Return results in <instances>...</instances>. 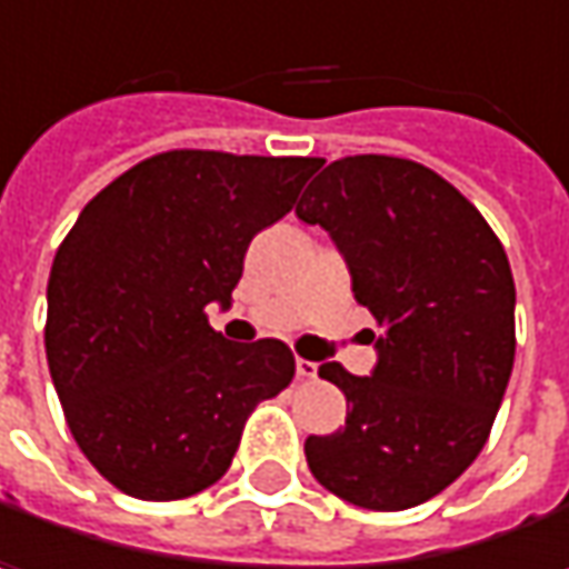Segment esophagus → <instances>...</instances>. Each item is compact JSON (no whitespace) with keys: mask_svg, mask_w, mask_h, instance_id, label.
<instances>
[{"mask_svg":"<svg viewBox=\"0 0 569 569\" xmlns=\"http://www.w3.org/2000/svg\"><path fill=\"white\" fill-rule=\"evenodd\" d=\"M316 372H319V366H316V362H309V359H296V376H299V379H316Z\"/></svg>","mask_w":569,"mask_h":569,"instance_id":"34e87169","label":"esophagus"}]
</instances>
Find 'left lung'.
I'll return each instance as SVG.
<instances>
[{"instance_id":"obj_1","label":"left lung","mask_w":569,"mask_h":569,"mask_svg":"<svg viewBox=\"0 0 569 569\" xmlns=\"http://www.w3.org/2000/svg\"><path fill=\"white\" fill-rule=\"evenodd\" d=\"M339 247L356 302L386 329L372 376L339 362L346 428L306 438L312 478L369 511L441 495L481 455L513 369V277L478 207L386 154L332 161L296 203Z\"/></svg>"}]
</instances>
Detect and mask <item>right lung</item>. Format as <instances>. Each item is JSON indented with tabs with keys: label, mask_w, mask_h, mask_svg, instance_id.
<instances>
[{
	"label": "right lung",
	"mask_w": 569,
	"mask_h": 569,
	"mask_svg": "<svg viewBox=\"0 0 569 569\" xmlns=\"http://www.w3.org/2000/svg\"><path fill=\"white\" fill-rule=\"evenodd\" d=\"M316 158L154 154L111 180L61 240L46 356L84 458L141 501L190 498L230 468L250 411L292 382L280 339L233 346L230 306L250 240L286 217Z\"/></svg>",
	"instance_id": "add662e5"
}]
</instances>
